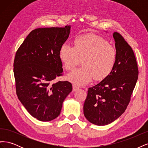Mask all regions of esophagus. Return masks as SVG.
<instances>
[{
    "label": "esophagus",
    "instance_id": "obj_1",
    "mask_svg": "<svg viewBox=\"0 0 148 148\" xmlns=\"http://www.w3.org/2000/svg\"><path fill=\"white\" fill-rule=\"evenodd\" d=\"M78 89V87L77 86H76L75 84H73V91H77Z\"/></svg>",
    "mask_w": 148,
    "mask_h": 148
}]
</instances>
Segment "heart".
<instances>
[{
	"label": "heart",
	"instance_id": "1",
	"mask_svg": "<svg viewBox=\"0 0 148 148\" xmlns=\"http://www.w3.org/2000/svg\"><path fill=\"white\" fill-rule=\"evenodd\" d=\"M73 44L74 47L64 44L59 50V57L66 70H73L82 60L83 65L67 77L70 82L83 86L92 78L96 81H101L110 74L117 53L106 39L94 34H86L76 38Z\"/></svg>",
	"mask_w": 148,
	"mask_h": 148
}]
</instances>
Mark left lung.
<instances>
[{"mask_svg": "<svg viewBox=\"0 0 148 148\" xmlns=\"http://www.w3.org/2000/svg\"><path fill=\"white\" fill-rule=\"evenodd\" d=\"M117 58L110 74L89 88L83 106L89 122L99 126L110 124L122 115L130 101L138 69L132 47L119 33L113 34Z\"/></svg>", "mask_w": 148, "mask_h": 148, "instance_id": "obj_1", "label": "left lung"}]
</instances>
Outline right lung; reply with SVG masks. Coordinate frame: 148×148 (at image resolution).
I'll list each match as a JSON object with an SVG mask.
<instances>
[{"label": "right lung", "instance_id": "add662e5", "mask_svg": "<svg viewBox=\"0 0 148 148\" xmlns=\"http://www.w3.org/2000/svg\"><path fill=\"white\" fill-rule=\"evenodd\" d=\"M71 26L33 30L16 53L13 72L16 95L33 117L42 122L57 118L72 91L69 82H53L62 75L60 47L68 39Z\"/></svg>", "mask_w": 148, "mask_h": 148}]
</instances>
